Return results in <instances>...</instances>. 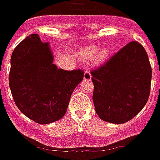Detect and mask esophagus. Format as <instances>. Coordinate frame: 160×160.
Returning <instances> with one entry per match:
<instances>
[{
	"mask_svg": "<svg viewBox=\"0 0 160 160\" xmlns=\"http://www.w3.org/2000/svg\"><path fill=\"white\" fill-rule=\"evenodd\" d=\"M84 80H91V74H90V71H89V70H86V71H84Z\"/></svg>",
	"mask_w": 160,
	"mask_h": 160,
	"instance_id": "esophagus-1",
	"label": "esophagus"
}]
</instances>
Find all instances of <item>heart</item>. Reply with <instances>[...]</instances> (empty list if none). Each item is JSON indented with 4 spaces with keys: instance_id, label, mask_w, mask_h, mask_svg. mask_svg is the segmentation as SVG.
Segmentation results:
<instances>
[{
    "instance_id": "b5f03b06",
    "label": "heart",
    "mask_w": 160,
    "mask_h": 160,
    "mask_svg": "<svg viewBox=\"0 0 160 160\" xmlns=\"http://www.w3.org/2000/svg\"><path fill=\"white\" fill-rule=\"evenodd\" d=\"M98 48L95 45H91V46L86 47L81 50L80 52V57L84 60H90L96 55V53L98 52ZM109 56V51L108 49L104 48L101 50L97 54L95 58V63L96 64H101L102 62H104L107 58Z\"/></svg>"
}]
</instances>
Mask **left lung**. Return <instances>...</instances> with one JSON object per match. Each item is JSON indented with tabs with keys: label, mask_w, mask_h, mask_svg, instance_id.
Segmentation results:
<instances>
[{
	"label": "left lung",
	"mask_w": 160,
	"mask_h": 160,
	"mask_svg": "<svg viewBox=\"0 0 160 160\" xmlns=\"http://www.w3.org/2000/svg\"><path fill=\"white\" fill-rule=\"evenodd\" d=\"M93 101L98 117L114 124L125 123L145 107L152 71L144 47L129 42L107 62L91 71Z\"/></svg>",
	"instance_id": "8db88e82"
}]
</instances>
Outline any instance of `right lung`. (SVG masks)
<instances>
[{"label": "right lung", "mask_w": 160, "mask_h": 160, "mask_svg": "<svg viewBox=\"0 0 160 160\" xmlns=\"http://www.w3.org/2000/svg\"><path fill=\"white\" fill-rule=\"evenodd\" d=\"M10 64V91L22 113L39 124L54 122L64 117L84 71L58 69L53 64L48 42H42L36 33L18 44Z\"/></svg>", "instance_id": "obj_1"}]
</instances>
